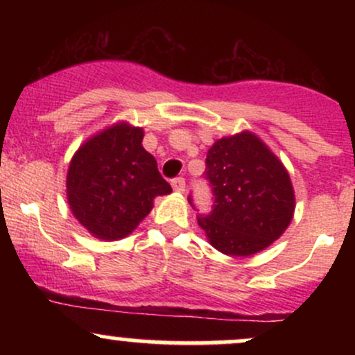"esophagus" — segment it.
Listing matches in <instances>:
<instances>
[{
  "label": "esophagus",
  "mask_w": 355,
  "mask_h": 355,
  "mask_svg": "<svg viewBox=\"0 0 355 355\" xmlns=\"http://www.w3.org/2000/svg\"><path fill=\"white\" fill-rule=\"evenodd\" d=\"M172 187H173L175 191H180V193H182V191L185 190V180H183L182 177L173 178V180H172Z\"/></svg>",
  "instance_id": "34e87169"
}]
</instances>
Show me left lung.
Returning <instances> with one entry per match:
<instances>
[{
	"instance_id": "1",
	"label": "left lung",
	"mask_w": 355,
	"mask_h": 355,
	"mask_svg": "<svg viewBox=\"0 0 355 355\" xmlns=\"http://www.w3.org/2000/svg\"><path fill=\"white\" fill-rule=\"evenodd\" d=\"M203 178L211 190V210L197 220L222 254H257L291 223L295 198L287 170L252 133L215 141ZM189 202L195 209L191 195Z\"/></svg>"
}]
</instances>
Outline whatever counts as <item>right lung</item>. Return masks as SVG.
Returning <instances> with one entry per match:
<instances>
[{
  "label": "right lung",
  "instance_id": "obj_1",
  "mask_svg": "<svg viewBox=\"0 0 355 355\" xmlns=\"http://www.w3.org/2000/svg\"><path fill=\"white\" fill-rule=\"evenodd\" d=\"M141 140L144 130L120 123L93 137L73 157L68 202L95 237H126L150 214L153 198L172 191Z\"/></svg>",
  "mask_w": 355,
  "mask_h": 355
}]
</instances>
